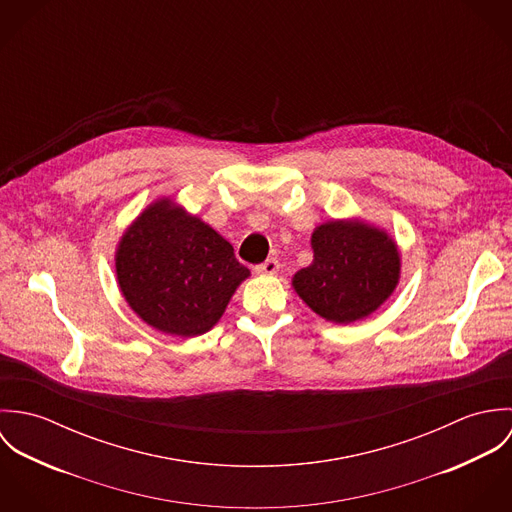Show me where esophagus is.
<instances>
[{
    "label": "esophagus",
    "mask_w": 512,
    "mask_h": 512,
    "mask_svg": "<svg viewBox=\"0 0 512 512\" xmlns=\"http://www.w3.org/2000/svg\"><path fill=\"white\" fill-rule=\"evenodd\" d=\"M254 270H256V274H260V276H274V274H278V270H280V262H278V258H268L266 262L258 264Z\"/></svg>",
    "instance_id": "1"
}]
</instances>
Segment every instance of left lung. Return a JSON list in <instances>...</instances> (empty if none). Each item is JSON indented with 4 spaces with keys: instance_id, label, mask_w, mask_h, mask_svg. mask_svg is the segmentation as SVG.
Here are the masks:
<instances>
[{
    "instance_id": "left-lung-1",
    "label": "left lung",
    "mask_w": 512,
    "mask_h": 512,
    "mask_svg": "<svg viewBox=\"0 0 512 512\" xmlns=\"http://www.w3.org/2000/svg\"><path fill=\"white\" fill-rule=\"evenodd\" d=\"M313 262L293 276L299 297L321 317L351 323L394 292L400 254L386 232L363 222H325L313 236Z\"/></svg>"
}]
</instances>
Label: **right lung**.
Wrapping results in <instances>:
<instances>
[{
  "mask_svg": "<svg viewBox=\"0 0 512 512\" xmlns=\"http://www.w3.org/2000/svg\"><path fill=\"white\" fill-rule=\"evenodd\" d=\"M116 274L126 301L147 325L195 337L219 321L250 272L209 224L159 201L124 234Z\"/></svg>",
  "mask_w": 512,
  "mask_h": 512,
  "instance_id": "add662e5",
  "label": "right lung"
}]
</instances>
